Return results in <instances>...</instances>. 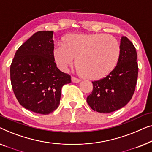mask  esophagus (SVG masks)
I'll return each instance as SVG.
<instances>
[{
  "label": "esophagus",
  "instance_id": "1",
  "mask_svg": "<svg viewBox=\"0 0 152 152\" xmlns=\"http://www.w3.org/2000/svg\"><path fill=\"white\" fill-rule=\"evenodd\" d=\"M72 82H73V83H79V82H80V79H78V78H75V77L72 76Z\"/></svg>",
  "mask_w": 152,
  "mask_h": 152
}]
</instances>
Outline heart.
<instances>
[{
    "instance_id": "b5f03b06",
    "label": "heart",
    "mask_w": 152,
    "mask_h": 152,
    "mask_svg": "<svg viewBox=\"0 0 152 152\" xmlns=\"http://www.w3.org/2000/svg\"><path fill=\"white\" fill-rule=\"evenodd\" d=\"M121 48L118 40L104 34H72L55 46L53 56L60 69L66 72L76 63L80 74L91 80L109 75L118 64Z\"/></svg>"
}]
</instances>
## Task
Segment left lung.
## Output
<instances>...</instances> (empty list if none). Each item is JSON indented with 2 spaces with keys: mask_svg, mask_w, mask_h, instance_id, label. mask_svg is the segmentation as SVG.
Instances as JSON below:
<instances>
[{
  "mask_svg": "<svg viewBox=\"0 0 152 152\" xmlns=\"http://www.w3.org/2000/svg\"><path fill=\"white\" fill-rule=\"evenodd\" d=\"M121 54L115 69L105 78L94 81L87 102L93 110L110 113L123 107L134 94L138 78L137 53L132 42L121 38Z\"/></svg>",
  "mask_w": 152,
  "mask_h": 152,
  "instance_id": "obj_1",
  "label": "left lung"
}]
</instances>
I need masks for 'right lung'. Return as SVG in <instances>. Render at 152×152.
Returning a JSON list of instances; mask_svg holds the SVG:
<instances>
[{
    "instance_id": "add662e5",
    "label": "right lung",
    "mask_w": 152,
    "mask_h": 152,
    "mask_svg": "<svg viewBox=\"0 0 152 152\" xmlns=\"http://www.w3.org/2000/svg\"><path fill=\"white\" fill-rule=\"evenodd\" d=\"M52 31L35 33L16 51L10 67L13 91L19 103L36 114H49L60 104L61 89L71 76L54 62Z\"/></svg>"
}]
</instances>
